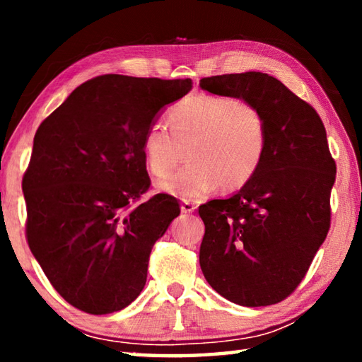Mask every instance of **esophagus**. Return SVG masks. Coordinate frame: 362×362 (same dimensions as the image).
Here are the masks:
<instances>
[{"label": "esophagus", "mask_w": 362, "mask_h": 362, "mask_svg": "<svg viewBox=\"0 0 362 362\" xmlns=\"http://www.w3.org/2000/svg\"><path fill=\"white\" fill-rule=\"evenodd\" d=\"M180 209L183 214H192V212H194L196 206H194V203H192V201H183V203L180 204Z\"/></svg>", "instance_id": "obj_1"}]
</instances>
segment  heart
I'll list each match as a JSON object with an SVG mask.
<instances>
[{"label": "heart", "instance_id": "obj_1", "mask_svg": "<svg viewBox=\"0 0 362 362\" xmlns=\"http://www.w3.org/2000/svg\"><path fill=\"white\" fill-rule=\"evenodd\" d=\"M169 127L145 131L142 153L150 173L168 175L185 158L192 163L158 182L164 193L198 199L217 185L238 189L257 174L268 144L267 122L254 103L230 95L194 94L174 103Z\"/></svg>", "mask_w": 362, "mask_h": 362}]
</instances>
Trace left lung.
Returning <instances> with one entry per match:
<instances>
[{
  "label": "left lung",
  "instance_id": "left-lung-1",
  "mask_svg": "<svg viewBox=\"0 0 362 362\" xmlns=\"http://www.w3.org/2000/svg\"><path fill=\"white\" fill-rule=\"evenodd\" d=\"M201 89L260 110L268 144L257 174L226 199L199 206V265L220 296L267 306L296 291L330 226L335 161L316 110L260 71L203 78Z\"/></svg>",
  "mask_w": 362,
  "mask_h": 362
}]
</instances>
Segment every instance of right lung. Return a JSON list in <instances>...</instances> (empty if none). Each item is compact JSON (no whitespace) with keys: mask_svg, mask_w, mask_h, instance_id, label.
<instances>
[{"mask_svg":"<svg viewBox=\"0 0 362 362\" xmlns=\"http://www.w3.org/2000/svg\"><path fill=\"white\" fill-rule=\"evenodd\" d=\"M192 79L103 75L83 83L41 122L22 189L27 240L60 296L90 315L132 303L153 244L180 214L174 196L137 204L150 187L145 131Z\"/></svg>","mask_w":362,"mask_h":362,"instance_id":"1","label":"right lung"}]
</instances>
